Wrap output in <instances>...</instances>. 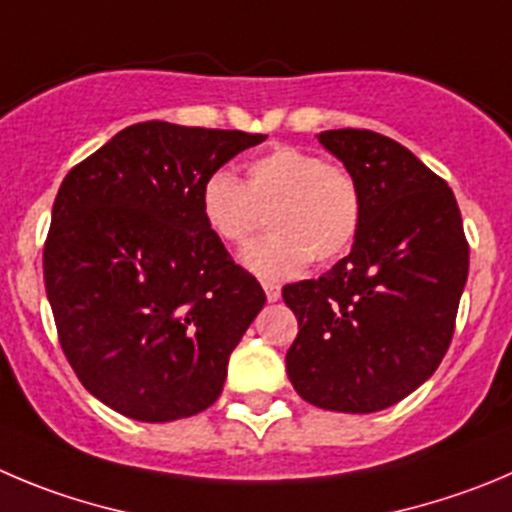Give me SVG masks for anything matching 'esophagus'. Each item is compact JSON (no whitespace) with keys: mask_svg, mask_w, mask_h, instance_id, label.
<instances>
[{"mask_svg":"<svg viewBox=\"0 0 512 512\" xmlns=\"http://www.w3.org/2000/svg\"><path fill=\"white\" fill-rule=\"evenodd\" d=\"M262 290H265V295L270 303H278L280 295H283V290H280L278 283H262Z\"/></svg>","mask_w":512,"mask_h":512,"instance_id":"34e87169","label":"esophagus"}]
</instances>
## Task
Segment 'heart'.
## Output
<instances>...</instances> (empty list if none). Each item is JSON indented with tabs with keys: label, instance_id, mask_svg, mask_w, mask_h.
<instances>
[{
	"label": "heart",
	"instance_id": "heart-1",
	"mask_svg": "<svg viewBox=\"0 0 512 512\" xmlns=\"http://www.w3.org/2000/svg\"><path fill=\"white\" fill-rule=\"evenodd\" d=\"M199 209L209 232L224 245H242L267 214L270 232L242 250L240 262L265 280H288L308 260L328 265L356 242L364 197L356 176L298 146L255 156L245 181L217 169L202 181Z\"/></svg>",
	"mask_w": 512,
	"mask_h": 512
}]
</instances>
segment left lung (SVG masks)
<instances>
[{
    "label": "left lung",
    "mask_w": 512,
    "mask_h": 512,
    "mask_svg": "<svg viewBox=\"0 0 512 512\" xmlns=\"http://www.w3.org/2000/svg\"><path fill=\"white\" fill-rule=\"evenodd\" d=\"M318 141L356 176L364 219L351 252L323 278L283 288L298 318L285 366L313 407L371 414L437 371L470 247L452 189L409 148L358 128L323 131Z\"/></svg>",
    "instance_id": "left-lung-1"
}]
</instances>
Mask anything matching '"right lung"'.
Masks as SVG:
<instances>
[{
  "mask_svg": "<svg viewBox=\"0 0 512 512\" xmlns=\"http://www.w3.org/2000/svg\"><path fill=\"white\" fill-rule=\"evenodd\" d=\"M267 136L146 121L75 166L42 255L60 346L85 389L138 422L212 407L265 305L202 219L212 171Z\"/></svg>",
  "mask_w": 512,
  "mask_h": 512,
  "instance_id": "1",
  "label": "right lung"
}]
</instances>
